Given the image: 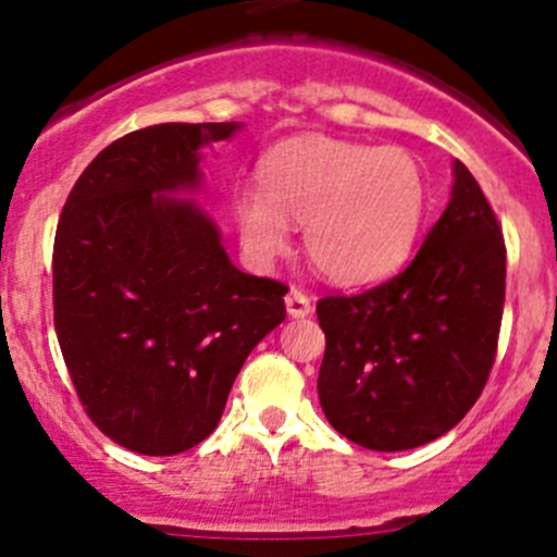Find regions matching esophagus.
I'll return each instance as SVG.
<instances>
[{
    "label": "esophagus",
    "mask_w": 557,
    "mask_h": 557,
    "mask_svg": "<svg viewBox=\"0 0 557 557\" xmlns=\"http://www.w3.org/2000/svg\"><path fill=\"white\" fill-rule=\"evenodd\" d=\"M285 310H288L290 318H307L312 312V299L301 288H290L288 296H285Z\"/></svg>",
    "instance_id": "1"
}]
</instances>
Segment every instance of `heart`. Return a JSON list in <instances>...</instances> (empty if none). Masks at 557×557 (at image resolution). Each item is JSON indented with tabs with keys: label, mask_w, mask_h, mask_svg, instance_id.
<instances>
[{
	"label": "heart",
	"mask_w": 557,
	"mask_h": 557,
	"mask_svg": "<svg viewBox=\"0 0 557 557\" xmlns=\"http://www.w3.org/2000/svg\"><path fill=\"white\" fill-rule=\"evenodd\" d=\"M258 194L234 201L245 250L258 263L285 252L288 223L305 226L307 258L325 280L363 285L393 272L418 239L429 183L409 150L305 134L258 164Z\"/></svg>",
	"instance_id": "obj_1"
}]
</instances>
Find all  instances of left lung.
Wrapping results in <instances>:
<instances>
[{"label":"left lung","mask_w":557,"mask_h":557,"mask_svg":"<svg viewBox=\"0 0 557 557\" xmlns=\"http://www.w3.org/2000/svg\"><path fill=\"white\" fill-rule=\"evenodd\" d=\"M504 290L502 223L474 174L455 161L450 205L409 267L361 294L318 301V396L329 423L377 453L447 434L491 377Z\"/></svg>","instance_id":"1"}]
</instances>
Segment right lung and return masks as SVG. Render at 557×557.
Instances as JSON below:
<instances>
[{
    "instance_id": "right-lung-1",
    "label": "right lung",
    "mask_w": 557,
    "mask_h": 557,
    "mask_svg": "<svg viewBox=\"0 0 557 557\" xmlns=\"http://www.w3.org/2000/svg\"><path fill=\"white\" fill-rule=\"evenodd\" d=\"M239 123H159L107 145L66 196L53 323L88 418L139 455L215 431L252 347L285 320L283 283L239 272L190 199L199 148Z\"/></svg>"
}]
</instances>
